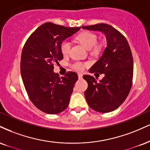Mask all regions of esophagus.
Wrapping results in <instances>:
<instances>
[{
    "mask_svg": "<svg viewBox=\"0 0 150 150\" xmlns=\"http://www.w3.org/2000/svg\"><path fill=\"white\" fill-rule=\"evenodd\" d=\"M78 78L79 79L82 78V73H78Z\"/></svg>",
    "mask_w": 150,
    "mask_h": 150,
    "instance_id": "esophagus-1",
    "label": "esophagus"
}]
</instances>
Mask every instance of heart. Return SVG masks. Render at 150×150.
<instances>
[{"instance_id":"heart-1","label":"heart","mask_w":150,"mask_h":150,"mask_svg":"<svg viewBox=\"0 0 150 150\" xmlns=\"http://www.w3.org/2000/svg\"><path fill=\"white\" fill-rule=\"evenodd\" d=\"M79 42H80L86 50H90L92 49V52L93 54H97L100 52V47L97 45V35L93 32L91 31H83L78 34L76 37ZM70 42L68 40H64L61 42L60 48L61 52L63 55L66 56L69 54L70 50ZM86 64H82L80 61H77L73 64V68L77 70H82L85 67Z\"/></svg>"}]
</instances>
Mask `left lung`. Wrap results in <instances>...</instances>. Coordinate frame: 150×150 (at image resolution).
<instances>
[{
    "label": "left lung",
    "mask_w": 150,
    "mask_h": 150,
    "mask_svg": "<svg viewBox=\"0 0 150 150\" xmlns=\"http://www.w3.org/2000/svg\"><path fill=\"white\" fill-rule=\"evenodd\" d=\"M82 28L105 35L107 47L89 69V73H103L104 77L99 82L89 75L83 78L88 83L84 96L89 107L98 112H110L123 103L132 86L131 50L126 38L110 25L98 23Z\"/></svg>",
    "instance_id": "obj_1"
}]
</instances>
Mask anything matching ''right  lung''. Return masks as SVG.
Returning a JSON list of instances; mask_svg holds the SVG:
<instances>
[{
  "label": "right lung",
  "mask_w": 150,
  "mask_h": 150,
  "mask_svg": "<svg viewBox=\"0 0 150 150\" xmlns=\"http://www.w3.org/2000/svg\"><path fill=\"white\" fill-rule=\"evenodd\" d=\"M80 28L45 23L29 36L23 46L20 64L23 85L34 105L47 114L60 113L69 103L78 80L77 74L68 72L59 77L54 72V65L64 58L61 42Z\"/></svg>",
  "instance_id": "1"
}]
</instances>
